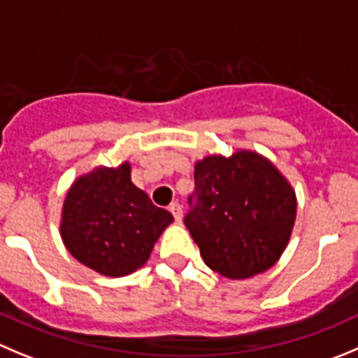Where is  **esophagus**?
Returning <instances> with one entry per match:
<instances>
[{
    "instance_id": "obj_1",
    "label": "esophagus",
    "mask_w": 358,
    "mask_h": 358,
    "mask_svg": "<svg viewBox=\"0 0 358 358\" xmlns=\"http://www.w3.org/2000/svg\"><path fill=\"white\" fill-rule=\"evenodd\" d=\"M169 212L173 213V217H175V220L176 222H180V220H182V205H180V203H171V205H169Z\"/></svg>"
}]
</instances>
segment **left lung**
<instances>
[{"mask_svg":"<svg viewBox=\"0 0 358 358\" xmlns=\"http://www.w3.org/2000/svg\"><path fill=\"white\" fill-rule=\"evenodd\" d=\"M187 229L206 266L228 279L268 270L292 236L296 198L288 180L255 152L210 155L196 164Z\"/></svg>","mask_w":358,"mask_h":358,"instance_id":"obj_1","label":"left lung"}]
</instances>
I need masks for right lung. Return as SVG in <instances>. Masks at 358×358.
<instances>
[{
	"label": "right lung",
	"instance_id": "1",
	"mask_svg": "<svg viewBox=\"0 0 358 358\" xmlns=\"http://www.w3.org/2000/svg\"><path fill=\"white\" fill-rule=\"evenodd\" d=\"M173 222L130 180V164L79 176L63 203L62 238L70 255L108 277L136 272Z\"/></svg>",
	"mask_w": 358,
	"mask_h": 358
}]
</instances>
